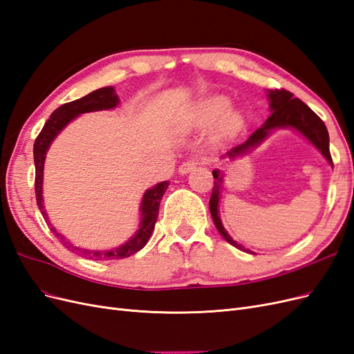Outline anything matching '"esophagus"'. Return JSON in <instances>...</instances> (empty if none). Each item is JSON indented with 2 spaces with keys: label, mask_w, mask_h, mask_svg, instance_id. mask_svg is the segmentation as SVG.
Returning <instances> with one entry per match:
<instances>
[{
  "label": "esophagus",
  "mask_w": 354,
  "mask_h": 354,
  "mask_svg": "<svg viewBox=\"0 0 354 354\" xmlns=\"http://www.w3.org/2000/svg\"><path fill=\"white\" fill-rule=\"evenodd\" d=\"M198 165H199V162L195 159L185 160V162H181V165L178 167V173L180 174H187V173H190V171H194Z\"/></svg>",
  "instance_id": "obj_1"
}]
</instances>
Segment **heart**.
I'll return each mask as SVG.
<instances>
[{"label":"heart","mask_w":354,"mask_h":354,"mask_svg":"<svg viewBox=\"0 0 354 354\" xmlns=\"http://www.w3.org/2000/svg\"><path fill=\"white\" fill-rule=\"evenodd\" d=\"M227 100L224 97H209L203 100L196 112V120L202 124H211L226 111ZM239 124V116L236 113H226L221 118L223 128H233Z\"/></svg>","instance_id":"b5f03b06"}]
</instances>
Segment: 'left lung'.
<instances>
[{
  "instance_id": "1",
  "label": "left lung",
  "mask_w": 354,
  "mask_h": 354,
  "mask_svg": "<svg viewBox=\"0 0 354 354\" xmlns=\"http://www.w3.org/2000/svg\"><path fill=\"white\" fill-rule=\"evenodd\" d=\"M269 100H270V111L272 115L267 118L266 124L259 128V130L254 131L248 140H245L243 143L232 147L230 151L223 155V156H229V158H236L238 155H242L245 152H248L251 147L259 146L267 134L270 133L273 128H282V127H294L299 133H303L310 142H312L319 151L322 153L330 165H334L332 162V156L329 152V134L326 130L325 122L320 120V118L308 108L306 103H303L299 99H295L294 94L291 91H286L283 88H276L269 91ZM214 187H212V194L209 198V211L214 220V224H216L217 230L220 232L221 236L226 239L230 245L236 246L241 251L251 252L250 250L243 248L242 245L234 242L229 233L224 230L221 220L218 217V199H220V189H221V177L218 176V171H214Z\"/></svg>"
}]
</instances>
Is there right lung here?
Masks as SVG:
<instances>
[{
    "label": "right lung",
    "mask_w": 354,
    "mask_h": 354,
    "mask_svg": "<svg viewBox=\"0 0 354 354\" xmlns=\"http://www.w3.org/2000/svg\"><path fill=\"white\" fill-rule=\"evenodd\" d=\"M118 104V95L113 93L112 87H103L95 90L84 97L73 100L69 103L62 104L60 108H57L55 112L51 113V116L47 120V122L42 127L41 133L35 138L34 143V160H35V196H37V205L42 214L44 220H47V214L44 209V205H42V169H44V159L47 149L50 147L51 142L55 140V137L59 134L63 127L68 125L75 116H78L80 113L85 112H93V111H102V109H112ZM168 189V181H162V183L156 185L155 187L146 190V194L142 201V223H140V229L137 230L134 236L124 243L120 248H115L112 251H88V250H80L78 246L71 245V242L63 239V236L53 229L50 221L51 230L56 233V236L60 238V242L66 246L71 251H77L81 255H84L85 259H93V260H120V259H127L137 251H140L143 246L147 243V241L151 239V234L155 229V223L158 218V212H159V203L160 199H162L165 190Z\"/></svg>",
    "instance_id": "1"
}]
</instances>
